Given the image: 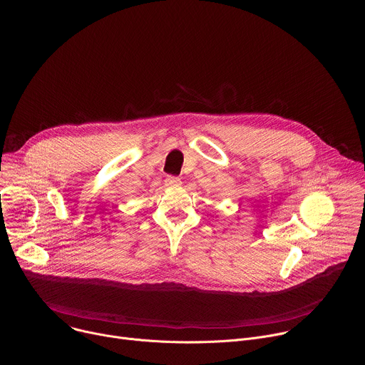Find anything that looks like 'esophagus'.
<instances>
[{
  "label": "esophagus",
  "mask_w": 365,
  "mask_h": 365,
  "mask_svg": "<svg viewBox=\"0 0 365 365\" xmlns=\"http://www.w3.org/2000/svg\"><path fill=\"white\" fill-rule=\"evenodd\" d=\"M165 184H167L168 187H177V185L181 184V180H180L178 177H174V175H167Z\"/></svg>",
  "instance_id": "1"
}]
</instances>
